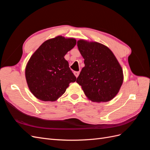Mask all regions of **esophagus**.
Instances as JSON below:
<instances>
[{
	"label": "esophagus",
	"instance_id": "obj_1",
	"mask_svg": "<svg viewBox=\"0 0 150 150\" xmlns=\"http://www.w3.org/2000/svg\"><path fill=\"white\" fill-rule=\"evenodd\" d=\"M74 74L75 75V76L76 77V78H78L79 74V71H74Z\"/></svg>",
	"mask_w": 150,
	"mask_h": 150
}]
</instances>
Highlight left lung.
Listing matches in <instances>:
<instances>
[{
  "label": "left lung",
  "instance_id": "1",
  "mask_svg": "<svg viewBox=\"0 0 150 150\" xmlns=\"http://www.w3.org/2000/svg\"><path fill=\"white\" fill-rule=\"evenodd\" d=\"M85 66L76 82L94 102H107L119 92L123 81L122 68L111 50L96 42L78 41Z\"/></svg>",
  "mask_w": 150,
  "mask_h": 150
}]
</instances>
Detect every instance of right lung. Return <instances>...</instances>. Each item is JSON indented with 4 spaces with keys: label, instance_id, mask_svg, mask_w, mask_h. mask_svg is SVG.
<instances>
[{
    "label": "right lung",
    "instance_id": "1",
    "mask_svg": "<svg viewBox=\"0 0 150 150\" xmlns=\"http://www.w3.org/2000/svg\"><path fill=\"white\" fill-rule=\"evenodd\" d=\"M76 44L73 38L62 36L49 39L31 56L25 68V78L31 93L44 101H54L66 91L76 76L64 59Z\"/></svg>",
    "mask_w": 150,
    "mask_h": 150
}]
</instances>
